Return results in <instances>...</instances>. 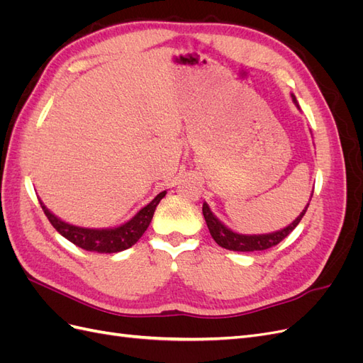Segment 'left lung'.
Listing matches in <instances>:
<instances>
[{
    "instance_id": "obj_1",
    "label": "left lung",
    "mask_w": 363,
    "mask_h": 363,
    "mask_svg": "<svg viewBox=\"0 0 363 363\" xmlns=\"http://www.w3.org/2000/svg\"><path fill=\"white\" fill-rule=\"evenodd\" d=\"M292 100L296 103L295 98H292ZM307 207H309V204L304 207V211L298 215V218H296L294 223H291L286 228L279 230V232H274L269 235H239V233H235L230 228H227L221 221H219V219L211 212V208H208V206L206 203L203 204V215L206 219V224L208 227V232H211L212 238L215 239V242L219 247H223L230 251L247 252V251H263V250H268L274 245L280 244L281 240L286 238L296 225H298V223L301 221V218L304 216V213L307 211Z\"/></svg>"
}]
</instances>
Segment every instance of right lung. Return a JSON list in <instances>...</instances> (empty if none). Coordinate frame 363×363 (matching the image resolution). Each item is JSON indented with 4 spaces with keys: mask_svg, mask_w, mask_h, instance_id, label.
Here are the masks:
<instances>
[{
    "mask_svg": "<svg viewBox=\"0 0 363 363\" xmlns=\"http://www.w3.org/2000/svg\"><path fill=\"white\" fill-rule=\"evenodd\" d=\"M164 195H167V191L160 192L150 204L140 208L130 221L115 228H83L68 224L59 219L56 215H52L42 201L39 203L51 225L74 245L94 252H118L135 245L140 236L145 233L152 215H155L156 207Z\"/></svg>",
    "mask_w": 363,
    "mask_h": 363,
    "instance_id": "1",
    "label": "right lung"
}]
</instances>
